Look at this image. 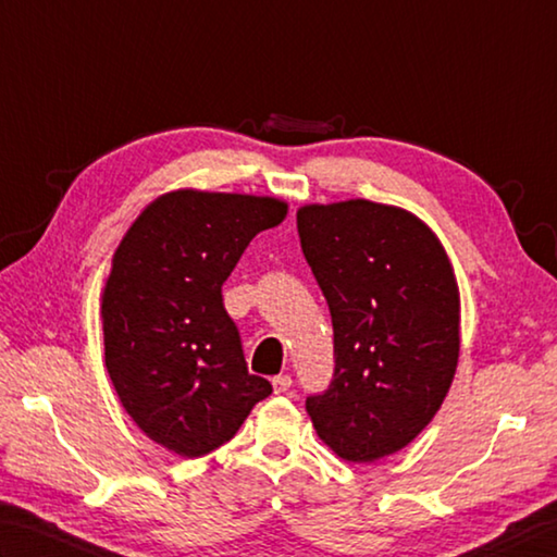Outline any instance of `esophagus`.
I'll use <instances>...</instances> for the list:
<instances>
[{"mask_svg": "<svg viewBox=\"0 0 557 557\" xmlns=\"http://www.w3.org/2000/svg\"><path fill=\"white\" fill-rule=\"evenodd\" d=\"M292 386V376L289 374H280L272 379V388H275V394H287Z\"/></svg>", "mask_w": 557, "mask_h": 557, "instance_id": "1", "label": "esophagus"}]
</instances>
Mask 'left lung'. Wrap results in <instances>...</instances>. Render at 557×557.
I'll list each match as a JSON object with an SVG mask.
<instances>
[{"label": "left lung", "instance_id": "1", "mask_svg": "<svg viewBox=\"0 0 557 557\" xmlns=\"http://www.w3.org/2000/svg\"><path fill=\"white\" fill-rule=\"evenodd\" d=\"M301 250L333 319L331 386L307 398L319 437L372 463L428 428L459 362V287L432 228L369 200L304 205Z\"/></svg>", "mask_w": 557, "mask_h": 557}]
</instances>
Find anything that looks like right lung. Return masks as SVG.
Here are the masks:
<instances>
[{
	"label": "right lung",
	"instance_id": "obj_1",
	"mask_svg": "<svg viewBox=\"0 0 557 557\" xmlns=\"http://www.w3.org/2000/svg\"><path fill=\"white\" fill-rule=\"evenodd\" d=\"M287 202L173 190L147 205L113 253L101 294L106 369L149 440L198 459L228 442L270 381L248 374L222 285Z\"/></svg>",
	"mask_w": 557,
	"mask_h": 557
}]
</instances>
